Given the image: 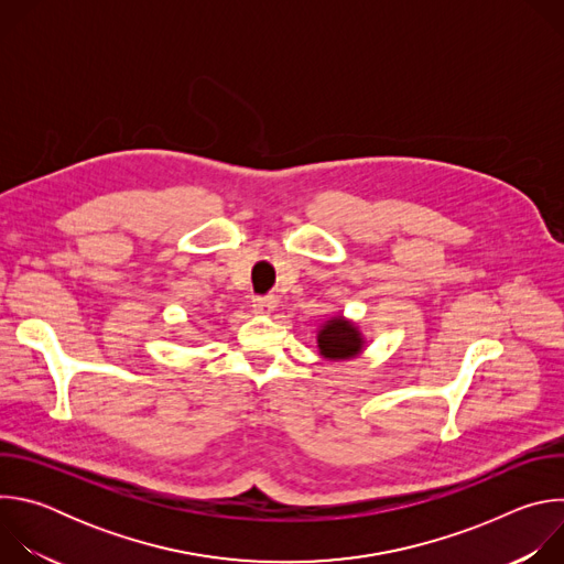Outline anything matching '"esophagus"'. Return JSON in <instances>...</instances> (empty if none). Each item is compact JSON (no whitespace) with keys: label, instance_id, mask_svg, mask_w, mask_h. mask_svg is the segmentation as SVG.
I'll list each match as a JSON object with an SVG mask.
<instances>
[{"label":"esophagus","instance_id":"obj_1","mask_svg":"<svg viewBox=\"0 0 564 564\" xmlns=\"http://www.w3.org/2000/svg\"><path fill=\"white\" fill-rule=\"evenodd\" d=\"M252 307L257 314H270L276 307V296H257L252 301Z\"/></svg>","mask_w":564,"mask_h":564}]
</instances>
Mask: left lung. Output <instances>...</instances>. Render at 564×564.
<instances>
[{
  "mask_svg": "<svg viewBox=\"0 0 564 564\" xmlns=\"http://www.w3.org/2000/svg\"><path fill=\"white\" fill-rule=\"evenodd\" d=\"M318 350L326 359L339 361V359H350L361 352L364 339L361 333L350 324V321L337 316L330 318L328 324L318 330Z\"/></svg>",
  "mask_w": 564,
  "mask_h": 564,
  "instance_id": "obj_1",
  "label": "left lung"
}]
</instances>
